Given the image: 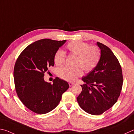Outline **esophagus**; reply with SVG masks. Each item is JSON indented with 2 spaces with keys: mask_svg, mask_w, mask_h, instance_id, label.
Masks as SVG:
<instances>
[{
  "mask_svg": "<svg viewBox=\"0 0 134 134\" xmlns=\"http://www.w3.org/2000/svg\"><path fill=\"white\" fill-rule=\"evenodd\" d=\"M69 83V85L70 86H72L74 84V83H73V82H69L68 83Z\"/></svg>",
  "mask_w": 134,
  "mask_h": 134,
  "instance_id": "1",
  "label": "esophagus"
}]
</instances>
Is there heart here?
Segmentation results:
<instances>
[{"label": "heart", "mask_w": 134, "mask_h": 134, "mask_svg": "<svg viewBox=\"0 0 134 134\" xmlns=\"http://www.w3.org/2000/svg\"><path fill=\"white\" fill-rule=\"evenodd\" d=\"M67 51L76 56L74 67L65 66L59 69V76L68 81H74L78 77L81 76L83 71L90 72L94 69L98 65L100 59L101 53L97 46L90 44L82 41H72L66 46ZM65 53L61 49H58L53 56L55 65L61 66L65 61Z\"/></svg>", "instance_id": "obj_1"}]
</instances>
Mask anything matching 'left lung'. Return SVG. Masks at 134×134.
I'll return each mask as SVG.
<instances>
[{
	"label": "left lung",
	"mask_w": 134,
	"mask_h": 134,
	"mask_svg": "<svg viewBox=\"0 0 134 134\" xmlns=\"http://www.w3.org/2000/svg\"><path fill=\"white\" fill-rule=\"evenodd\" d=\"M101 56L97 67L82 78V92L77 97L79 106L87 113L98 115L117 102L122 87V68L108 47L97 42Z\"/></svg>",
	"instance_id": "8db88e82"
}]
</instances>
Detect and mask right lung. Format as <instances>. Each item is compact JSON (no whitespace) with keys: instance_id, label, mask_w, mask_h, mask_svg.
Segmentation results:
<instances>
[{"instance_id":"right-lung-1","label":"right lung","mask_w":134,"mask_h":134,"mask_svg":"<svg viewBox=\"0 0 134 134\" xmlns=\"http://www.w3.org/2000/svg\"><path fill=\"white\" fill-rule=\"evenodd\" d=\"M66 41L39 40L27 46L16 61L13 71L16 92L23 105L35 113L44 114L55 109L69 88L68 83L58 77L53 84L43 78L48 68L54 66L56 51Z\"/></svg>"}]
</instances>
